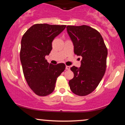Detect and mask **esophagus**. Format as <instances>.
<instances>
[{
	"label": "esophagus",
	"instance_id": "34e87169",
	"mask_svg": "<svg viewBox=\"0 0 125 125\" xmlns=\"http://www.w3.org/2000/svg\"><path fill=\"white\" fill-rule=\"evenodd\" d=\"M66 70H69L70 69V66H66Z\"/></svg>",
	"mask_w": 125,
	"mask_h": 125
}]
</instances>
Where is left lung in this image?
Instances as JSON below:
<instances>
[{
    "instance_id": "obj_1",
    "label": "left lung",
    "mask_w": 125,
    "mask_h": 125,
    "mask_svg": "<svg viewBox=\"0 0 125 125\" xmlns=\"http://www.w3.org/2000/svg\"><path fill=\"white\" fill-rule=\"evenodd\" d=\"M66 29L74 54L82 57L81 67L71 68L74 77L69 82L70 89L77 95H87L94 91L104 77L107 49L102 36L94 29L86 25L67 26Z\"/></svg>"
}]
</instances>
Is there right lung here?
Masks as SVG:
<instances>
[{
    "label": "right lung",
    "mask_w": 125,
    "mask_h": 125,
    "mask_svg": "<svg viewBox=\"0 0 125 125\" xmlns=\"http://www.w3.org/2000/svg\"><path fill=\"white\" fill-rule=\"evenodd\" d=\"M66 25L36 24L21 38L20 52L24 76L29 86L40 96L53 92L57 77L65 69L64 63H49L45 56L52 49V42Z\"/></svg>",
    "instance_id": "right-lung-1"
}]
</instances>
